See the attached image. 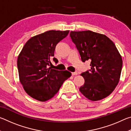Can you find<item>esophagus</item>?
I'll return each instance as SVG.
<instances>
[{
    "label": "esophagus",
    "instance_id": "obj_1",
    "mask_svg": "<svg viewBox=\"0 0 131 131\" xmlns=\"http://www.w3.org/2000/svg\"><path fill=\"white\" fill-rule=\"evenodd\" d=\"M72 76H76V75H77V72H72Z\"/></svg>",
    "mask_w": 131,
    "mask_h": 131
}]
</instances>
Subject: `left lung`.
<instances>
[{
  "label": "left lung",
  "mask_w": 131,
  "mask_h": 131,
  "mask_svg": "<svg viewBox=\"0 0 131 131\" xmlns=\"http://www.w3.org/2000/svg\"><path fill=\"white\" fill-rule=\"evenodd\" d=\"M70 36L82 62H91L90 69L81 74L85 83L80 91L93 101L107 97L118 84L123 66L115 44L105 35L91 30L71 31Z\"/></svg>",
  "instance_id": "left-lung-1"
}]
</instances>
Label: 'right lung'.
<instances>
[{"label":"right lung","mask_w":131,"mask_h":131,"mask_svg":"<svg viewBox=\"0 0 131 131\" xmlns=\"http://www.w3.org/2000/svg\"><path fill=\"white\" fill-rule=\"evenodd\" d=\"M69 30H49L26 42L17 59L19 80L27 94L36 100H49L58 92L63 82L71 76L67 70L48 68L57 44L68 36Z\"/></svg>","instance_id":"right-lung-1"}]
</instances>
